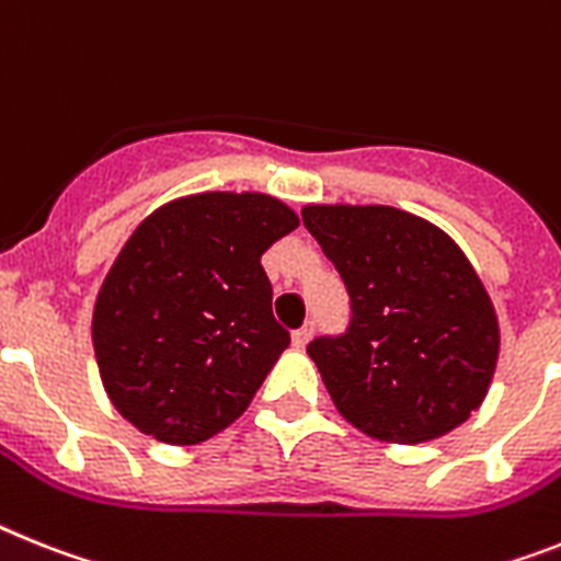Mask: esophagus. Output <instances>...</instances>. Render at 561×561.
Wrapping results in <instances>:
<instances>
[{"instance_id":"34e87169","label":"esophagus","mask_w":561,"mask_h":561,"mask_svg":"<svg viewBox=\"0 0 561 561\" xmlns=\"http://www.w3.org/2000/svg\"><path fill=\"white\" fill-rule=\"evenodd\" d=\"M313 331H317V324L305 322L299 331H294V347H305L313 339Z\"/></svg>"}]
</instances>
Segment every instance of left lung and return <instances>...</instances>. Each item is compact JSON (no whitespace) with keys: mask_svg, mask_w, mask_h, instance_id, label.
<instances>
[{"mask_svg":"<svg viewBox=\"0 0 561 561\" xmlns=\"http://www.w3.org/2000/svg\"><path fill=\"white\" fill-rule=\"evenodd\" d=\"M302 222L351 296L345 333L308 345L339 413L399 445L462 425L496 370L499 324L454 239L388 205H308Z\"/></svg>","mask_w":561,"mask_h":561,"instance_id":"left-lung-1","label":"left lung"}]
</instances>
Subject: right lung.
Returning a JSON list of instances; mask_svg holds the SVG:
<instances>
[{"instance_id":"add662e5","label":"right lung","mask_w":561,"mask_h":561,"mask_svg":"<svg viewBox=\"0 0 561 561\" xmlns=\"http://www.w3.org/2000/svg\"><path fill=\"white\" fill-rule=\"evenodd\" d=\"M296 225L265 193H196L134 230L93 308L99 374L130 425L196 445L242 416L290 345L262 253Z\"/></svg>"}]
</instances>
